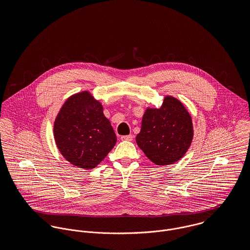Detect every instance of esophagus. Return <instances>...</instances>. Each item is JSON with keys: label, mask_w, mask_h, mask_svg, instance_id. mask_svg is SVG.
<instances>
[{"label": "esophagus", "mask_w": 250, "mask_h": 250, "mask_svg": "<svg viewBox=\"0 0 250 250\" xmlns=\"http://www.w3.org/2000/svg\"><path fill=\"white\" fill-rule=\"evenodd\" d=\"M121 140H122V141H128V142H130V141L133 140V136H132V135L122 136V137H121Z\"/></svg>", "instance_id": "34e87169"}]
</instances>
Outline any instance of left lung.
Returning <instances> with one entry per match:
<instances>
[{"instance_id": "obj_1", "label": "left lung", "mask_w": 250, "mask_h": 250, "mask_svg": "<svg viewBox=\"0 0 250 250\" xmlns=\"http://www.w3.org/2000/svg\"><path fill=\"white\" fill-rule=\"evenodd\" d=\"M192 136L189 113L179 100L167 96L161 108H147L136 141L150 161L164 166L185 155Z\"/></svg>"}]
</instances>
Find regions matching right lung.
<instances>
[{
	"mask_svg": "<svg viewBox=\"0 0 250 250\" xmlns=\"http://www.w3.org/2000/svg\"><path fill=\"white\" fill-rule=\"evenodd\" d=\"M54 136L62 155L82 168L98 166L116 143L102 105L86 91L64 103L55 121Z\"/></svg>",
	"mask_w": 250,
	"mask_h": 250,
	"instance_id": "obj_1",
	"label": "right lung"
}]
</instances>
